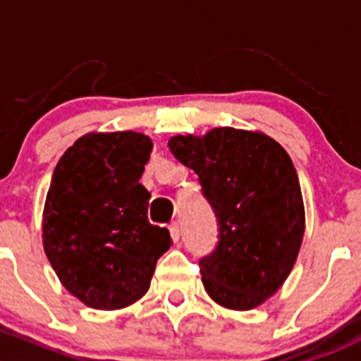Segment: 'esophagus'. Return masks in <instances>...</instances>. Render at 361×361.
Segmentation results:
<instances>
[{
	"label": "esophagus",
	"mask_w": 361,
	"mask_h": 361,
	"mask_svg": "<svg viewBox=\"0 0 361 361\" xmlns=\"http://www.w3.org/2000/svg\"><path fill=\"white\" fill-rule=\"evenodd\" d=\"M169 229H170V235H172V240L173 241H179V238H180V226H179V222L173 221L172 224L169 226Z\"/></svg>",
	"instance_id": "obj_1"
}]
</instances>
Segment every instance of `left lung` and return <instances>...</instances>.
Returning a JSON list of instances; mask_svg holds the SVG:
<instances>
[{"label":"left lung","mask_w":361,"mask_h":361,"mask_svg":"<svg viewBox=\"0 0 361 361\" xmlns=\"http://www.w3.org/2000/svg\"><path fill=\"white\" fill-rule=\"evenodd\" d=\"M173 156L195 170L219 219V245L200 261L222 307L248 311L280 290L302 245L306 215L290 156L262 132L221 126L176 135Z\"/></svg>","instance_id":"1"}]
</instances>
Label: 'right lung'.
Instances as JSON below:
<instances>
[{
	"instance_id": "add662e5",
	"label": "right lung",
	"mask_w": 361,
	"mask_h": 361,
	"mask_svg": "<svg viewBox=\"0 0 361 361\" xmlns=\"http://www.w3.org/2000/svg\"><path fill=\"white\" fill-rule=\"evenodd\" d=\"M153 140L140 132H90L62 154L43 208V248L66 290L94 310H121L149 290L172 245L147 221L140 184Z\"/></svg>"
}]
</instances>
